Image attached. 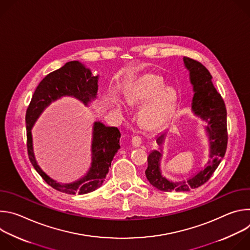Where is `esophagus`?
I'll return each mask as SVG.
<instances>
[{
  "label": "esophagus",
  "instance_id": "esophagus-1",
  "mask_svg": "<svg viewBox=\"0 0 250 250\" xmlns=\"http://www.w3.org/2000/svg\"><path fill=\"white\" fill-rule=\"evenodd\" d=\"M141 142H142V139H141V137H140L139 135H135V136H133L132 139H131V144H132V146H133L134 147L140 146Z\"/></svg>",
  "mask_w": 250,
  "mask_h": 250
}]
</instances>
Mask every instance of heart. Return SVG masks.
Here are the masks:
<instances>
[{
    "mask_svg": "<svg viewBox=\"0 0 250 250\" xmlns=\"http://www.w3.org/2000/svg\"><path fill=\"white\" fill-rule=\"evenodd\" d=\"M161 77L156 75H145L131 84L125 94L126 103L129 104H145L138 112L140 125L148 130L158 128L171 114L176 100L173 88L165 87ZM113 108L119 113H124L125 108L121 102L112 101Z\"/></svg>",
    "mask_w": 250,
    "mask_h": 250,
    "instance_id": "obj_1",
    "label": "heart"
}]
</instances>
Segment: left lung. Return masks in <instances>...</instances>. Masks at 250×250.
Returning <instances> with one entry per match:
<instances>
[{
  "label": "left lung",
  "mask_w": 250,
  "mask_h": 250,
  "mask_svg": "<svg viewBox=\"0 0 250 250\" xmlns=\"http://www.w3.org/2000/svg\"><path fill=\"white\" fill-rule=\"evenodd\" d=\"M183 60L185 67L190 72V81L193 85L192 110L196 116L208 122L206 131L209 141V160L204 169L189 179L182 182H172L161 174V151L153 150L147 157L148 166L146 175L152 186L164 192H187L204 185L220 165L228 146L226 104L221 94L218 93L211 82L210 73L197 60L186 56ZM164 134L162 133L156 138L159 146L162 145Z\"/></svg>",
  "instance_id": "left-lung-1"
}]
</instances>
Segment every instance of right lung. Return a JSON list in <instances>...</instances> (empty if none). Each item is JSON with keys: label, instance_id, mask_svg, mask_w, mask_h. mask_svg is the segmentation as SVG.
I'll return each mask as SVG.
<instances>
[{"label": "right lung", "instance_id": "1", "mask_svg": "<svg viewBox=\"0 0 250 250\" xmlns=\"http://www.w3.org/2000/svg\"><path fill=\"white\" fill-rule=\"evenodd\" d=\"M98 78L79 61L67 62L61 68L46 75L35 89L25 114L26 146L28 158L42 179L53 189L70 195H83L102 186L109 172L112 160L120 149L121 132L118 127L105 126L101 122L93 125L92 163L87 174L80 180L70 184H60L47 176L35 160L32 148L31 128L41 114L52 102L63 96H72L87 105L96 98Z\"/></svg>", "mask_w": 250, "mask_h": 250}]
</instances>
